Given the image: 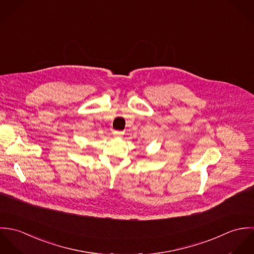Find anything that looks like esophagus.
Listing matches in <instances>:
<instances>
[{
	"label": "esophagus",
	"mask_w": 254,
	"mask_h": 254,
	"mask_svg": "<svg viewBox=\"0 0 254 254\" xmlns=\"http://www.w3.org/2000/svg\"><path fill=\"white\" fill-rule=\"evenodd\" d=\"M112 134H113V136H114V137H120L123 133H122L121 131H113V132H112Z\"/></svg>",
	"instance_id": "esophagus-1"
}]
</instances>
